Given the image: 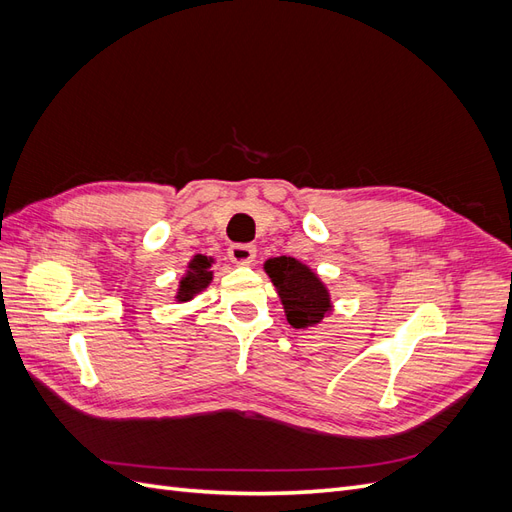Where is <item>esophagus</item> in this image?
<instances>
[{"label": "esophagus", "mask_w": 512, "mask_h": 512, "mask_svg": "<svg viewBox=\"0 0 512 512\" xmlns=\"http://www.w3.org/2000/svg\"><path fill=\"white\" fill-rule=\"evenodd\" d=\"M228 256L232 262H237V265H250L256 256V247L250 243H235L228 247Z\"/></svg>", "instance_id": "esophagus-1"}]
</instances>
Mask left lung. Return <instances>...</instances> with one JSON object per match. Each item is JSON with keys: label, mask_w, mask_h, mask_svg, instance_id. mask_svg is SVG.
I'll return each mask as SVG.
<instances>
[{"label": "left lung", "mask_w": 512, "mask_h": 512, "mask_svg": "<svg viewBox=\"0 0 512 512\" xmlns=\"http://www.w3.org/2000/svg\"><path fill=\"white\" fill-rule=\"evenodd\" d=\"M265 271L280 294L286 320L294 329H307L331 314L333 303L320 277L292 256H277L265 262Z\"/></svg>", "instance_id": "1"}]
</instances>
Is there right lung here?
Returning a JSON list of instances; mask_svg holds the SVG:
<instances>
[{
  "instance_id": "add662e5",
  "label": "right lung",
  "mask_w": 512,
  "mask_h": 512,
  "mask_svg": "<svg viewBox=\"0 0 512 512\" xmlns=\"http://www.w3.org/2000/svg\"><path fill=\"white\" fill-rule=\"evenodd\" d=\"M213 258L203 256V254H196L190 262H188V271L181 277L179 282V290H177V301L185 303V301H192L198 292H203L211 280H213Z\"/></svg>"
}]
</instances>
